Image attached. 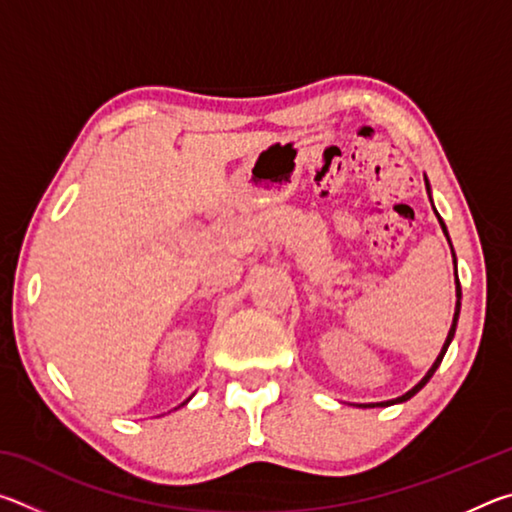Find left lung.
Listing matches in <instances>:
<instances>
[{
	"label": "left lung",
	"mask_w": 512,
	"mask_h": 512,
	"mask_svg": "<svg viewBox=\"0 0 512 512\" xmlns=\"http://www.w3.org/2000/svg\"><path fill=\"white\" fill-rule=\"evenodd\" d=\"M424 183H427V192H429V180L424 178ZM436 212V210H433ZM436 216H438V221H440V228H443V232L447 235V228H445V223H443V219H440V214L436 212ZM449 239V237H447ZM452 246V244H449ZM452 253H454V248H452ZM454 266H456V255H454ZM458 314H461V284H458V275H456V311H454V320H452V327H449V334H447V339H445V345H443V350H440V354H438V359L433 361V366L429 368V372L427 375H424L418 384H415L409 393H404L402 397H395V400H388V402H375V404H359V406H370V409H375V406H391V404H400V402H406V400H411V397L418 393V391H422L424 388V384H427V381L433 377V372L438 370V366H440V361H443V357H445V352H447V348H449V343H452V339H454V334H456V323H458Z\"/></svg>",
	"instance_id": "obj_1"
}]
</instances>
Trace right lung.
<instances>
[{"instance_id": "obj_1", "label": "right lung", "mask_w": 512, "mask_h": 512, "mask_svg": "<svg viewBox=\"0 0 512 512\" xmlns=\"http://www.w3.org/2000/svg\"><path fill=\"white\" fill-rule=\"evenodd\" d=\"M187 402H189V400H187ZM187 402H183V404H187Z\"/></svg>"}]
</instances>
